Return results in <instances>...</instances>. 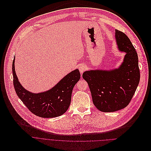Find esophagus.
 Here are the masks:
<instances>
[{"label": "esophagus", "mask_w": 151, "mask_h": 151, "mask_svg": "<svg viewBox=\"0 0 151 151\" xmlns=\"http://www.w3.org/2000/svg\"><path fill=\"white\" fill-rule=\"evenodd\" d=\"M78 70L81 73H83L84 72V71L86 70V67L84 65H80L78 67Z\"/></svg>", "instance_id": "34e87169"}]
</instances>
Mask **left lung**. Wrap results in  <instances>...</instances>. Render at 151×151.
<instances>
[{
	"instance_id": "8db88e82",
	"label": "left lung",
	"mask_w": 151,
	"mask_h": 151,
	"mask_svg": "<svg viewBox=\"0 0 151 151\" xmlns=\"http://www.w3.org/2000/svg\"><path fill=\"white\" fill-rule=\"evenodd\" d=\"M117 49L125 53L117 68L86 71L83 78L87 82L93 103L102 112H114L126 107L133 98L140 81L138 56L129 37L115 29Z\"/></svg>"
}]
</instances>
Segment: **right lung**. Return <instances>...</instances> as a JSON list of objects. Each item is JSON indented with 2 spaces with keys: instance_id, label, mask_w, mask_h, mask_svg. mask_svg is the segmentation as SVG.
Wrapping results in <instances>:
<instances>
[{
  "instance_id": "add662e5",
  "label": "right lung",
  "mask_w": 151,
  "mask_h": 151,
  "mask_svg": "<svg viewBox=\"0 0 151 151\" xmlns=\"http://www.w3.org/2000/svg\"><path fill=\"white\" fill-rule=\"evenodd\" d=\"M15 59L14 57L12 63L14 88L28 109L42 118H53L64 114L70 106L74 86L80 78L78 70L67 74L49 90L35 93L25 89L19 81L15 70Z\"/></svg>"
}]
</instances>
